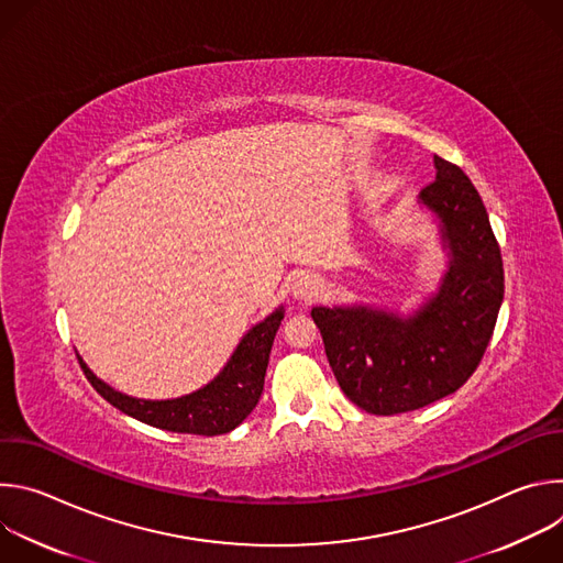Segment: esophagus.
I'll use <instances>...</instances> for the list:
<instances>
[{"instance_id": "esophagus-1", "label": "esophagus", "mask_w": 563, "mask_h": 563, "mask_svg": "<svg viewBox=\"0 0 563 563\" xmlns=\"http://www.w3.org/2000/svg\"><path fill=\"white\" fill-rule=\"evenodd\" d=\"M318 291H320V283H318V278H313V276H309V274H300V276H296V278H294L291 294H294L296 298H300V300H309V298L318 296Z\"/></svg>"}]
</instances>
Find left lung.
Returning <instances> with one entry per match:
<instances>
[{
	"label": "left lung",
	"instance_id": "8db88e82",
	"mask_svg": "<svg viewBox=\"0 0 563 563\" xmlns=\"http://www.w3.org/2000/svg\"><path fill=\"white\" fill-rule=\"evenodd\" d=\"M437 178L419 202L441 227L448 272L415 313L369 305L313 307L332 372L361 410L391 417L456 391L484 358L504 300V263L488 211L470 178L434 155Z\"/></svg>",
	"mask_w": 563,
	"mask_h": 563
}]
</instances>
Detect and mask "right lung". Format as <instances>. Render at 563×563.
Returning a JSON list of instances; mask_svg holds the SVG:
<instances>
[{"label": "right lung", "mask_w": 563, "mask_h": 563, "mask_svg": "<svg viewBox=\"0 0 563 563\" xmlns=\"http://www.w3.org/2000/svg\"><path fill=\"white\" fill-rule=\"evenodd\" d=\"M283 316L285 309L278 307L265 320H261L238 343L235 352L211 383L180 398L144 400L126 396L100 380L82 358H77L96 391L120 412L169 432L202 437L227 434L243 423L258 404L265 385L269 352Z\"/></svg>", "instance_id": "right-lung-1"}]
</instances>
